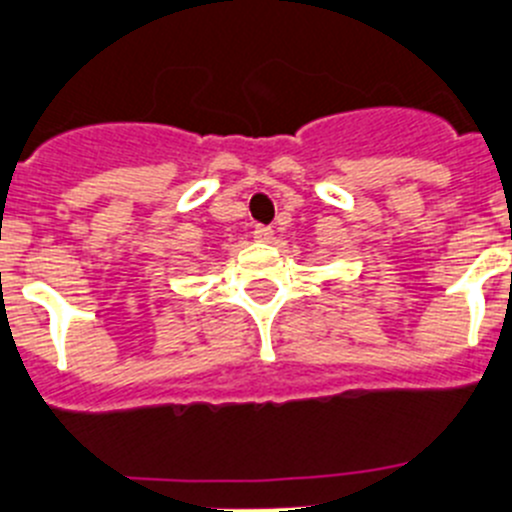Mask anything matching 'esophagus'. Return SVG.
<instances>
[{
	"instance_id": "obj_1",
	"label": "esophagus",
	"mask_w": 512,
	"mask_h": 512,
	"mask_svg": "<svg viewBox=\"0 0 512 512\" xmlns=\"http://www.w3.org/2000/svg\"><path fill=\"white\" fill-rule=\"evenodd\" d=\"M253 238H256V241H271V238H274V231H271L269 225H256Z\"/></svg>"
}]
</instances>
